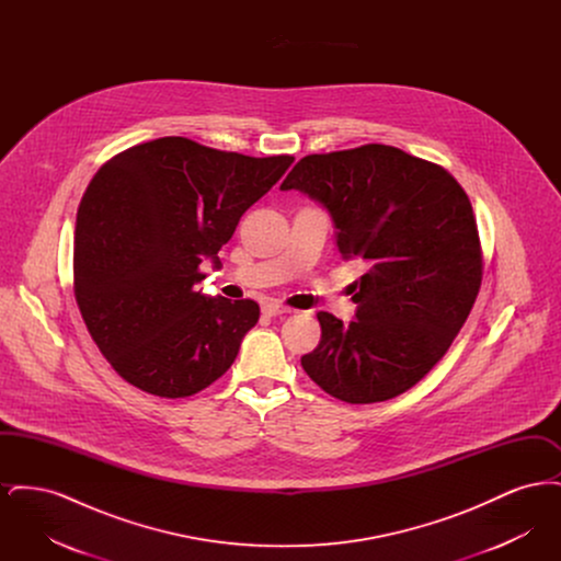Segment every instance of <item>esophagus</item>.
Masks as SVG:
<instances>
[{"mask_svg": "<svg viewBox=\"0 0 561 561\" xmlns=\"http://www.w3.org/2000/svg\"><path fill=\"white\" fill-rule=\"evenodd\" d=\"M263 313H265V316H268V318H273V316H284V313H293V309H290V307H284V305L275 302V300H271V302H265V305H263Z\"/></svg>", "mask_w": 561, "mask_h": 561, "instance_id": "34e87169", "label": "esophagus"}]
</instances>
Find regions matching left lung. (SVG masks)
I'll use <instances>...</instances> for the list:
<instances>
[{"label": "left lung", "instance_id": "left-lung-1", "mask_svg": "<svg viewBox=\"0 0 561 561\" xmlns=\"http://www.w3.org/2000/svg\"><path fill=\"white\" fill-rule=\"evenodd\" d=\"M318 199L345 261L368 271L351 288L357 320L320 311V345L300 357L309 378L347 403L414 387L446 355L478 298L480 233L453 174L389 145L313 153L282 183Z\"/></svg>", "mask_w": 561, "mask_h": 561}]
</instances>
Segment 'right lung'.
Wrapping results in <instances>:
<instances>
[{"instance_id": "obj_1", "label": "right lung", "mask_w": 561, "mask_h": 561, "mask_svg": "<svg viewBox=\"0 0 561 561\" xmlns=\"http://www.w3.org/2000/svg\"><path fill=\"white\" fill-rule=\"evenodd\" d=\"M293 161L163 136L99 168L78 208L73 293L92 341L126 382L176 400L231 368L261 309L197 293L199 265L220 263L241 214Z\"/></svg>"}]
</instances>
